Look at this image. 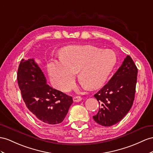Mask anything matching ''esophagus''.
<instances>
[{
	"label": "esophagus",
	"mask_w": 153,
	"mask_h": 153,
	"mask_svg": "<svg viewBox=\"0 0 153 153\" xmlns=\"http://www.w3.org/2000/svg\"><path fill=\"white\" fill-rule=\"evenodd\" d=\"M73 100L74 101H75V102H79V101L82 100V97L80 96H75L74 97Z\"/></svg>",
	"instance_id": "obj_1"
}]
</instances>
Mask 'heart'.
<instances>
[{
	"label": "heart",
	"mask_w": 153,
	"mask_h": 153,
	"mask_svg": "<svg viewBox=\"0 0 153 153\" xmlns=\"http://www.w3.org/2000/svg\"><path fill=\"white\" fill-rule=\"evenodd\" d=\"M61 59L49 63L48 69L55 87L66 92L74 86L77 72L85 87H101L114 68L117 57L112 50L82 45L66 47L62 50Z\"/></svg>",
	"instance_id": "1"
}]
</instances>
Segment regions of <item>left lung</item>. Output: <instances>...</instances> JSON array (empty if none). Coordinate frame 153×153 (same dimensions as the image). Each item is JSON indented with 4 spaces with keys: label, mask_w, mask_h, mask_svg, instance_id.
Masks as SVG:
<instances>
[{
    "label": "left lung",
    "mask_w": 153,
    "mask_h": 153,
    "mask_svg": "<svg viewBox=\"0 0 153 153\" xmlns=\"http://www.w3.org/2000/svg\"><path fill=\"white\" fill-rule=\"evenodd\" d=\"M137 75L138 68L127 56L111 79L94 95L101 105L97 114L93 116L96 123L110 127L127 114L134 100Z\"/></svg>",
    "instance_id": "left-lung-1"
}]
</instances>
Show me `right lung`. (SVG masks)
I'll use <instances>...</instances> for the list:
<instances>
[{
    "label": "right lung",
    "instance_id": "1",
    "mask_svg": "<svg viewBox=\"0 0 153 153\" xmlns=\"http://www.w3.org/2000/svg\"><path fill=\"white\" fill-rule=\"evenodd\" d=\"M17 82L26 106L42 122L61 123L73 103L71 96L52 88L33 59H22L17 71Z\"/></svg>",
    "mask_w": 153,
    "mask_h": 153
}]
</instances>
